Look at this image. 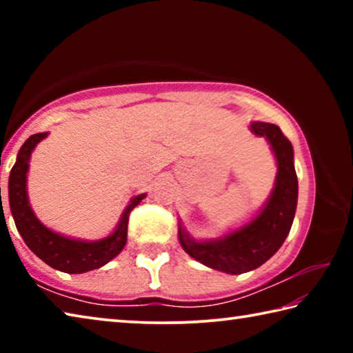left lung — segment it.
<instances>
[{"mask_svg": "<svg viewBox=\"0 0 353 353\" xmlns=\"http://www.w3.org/2000/svg\"><path fill=\"white\" fill-rule=\"evenodd\" d=\"M250 129L270 140L279 165L276 188L266 207L252 223L216 241H194L179 227V240L185 252L205 266L227 274L252 271L270 260L288 236L297 205V176L291 141L276 124L252 123Z\"/></svg>", "mask_w": 353, "mask_h": 353, "instance_id": "1", "label": "left lung"}]
</instances>
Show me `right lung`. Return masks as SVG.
<instances>
[{"mask_svg":"<svg viewBox=\"0 0 353 353\" xmlns=\"http://www.w3.org/2000/svg\"><path fill=\"white\" fill-rule=\"evenodd\" d=\"M48 132L34 134L20 148L19 157L9 176V202L12 216L28 248L43 260L46 265L56 268L59 271L68 274H81L104 266L112 259L121 252L128 240V223L130 212L140 204L145 194L137 196L128 205L119 221L117 230L110 236L101 241H77L70 240L46 227L35 218L28 202L26 194V172L29 157L32 149L40 140H43Z\"/></svg>","mask_w":353,"mask_h":353,"instance_id":"obj_1","label":"right lung"}]
</instances>
